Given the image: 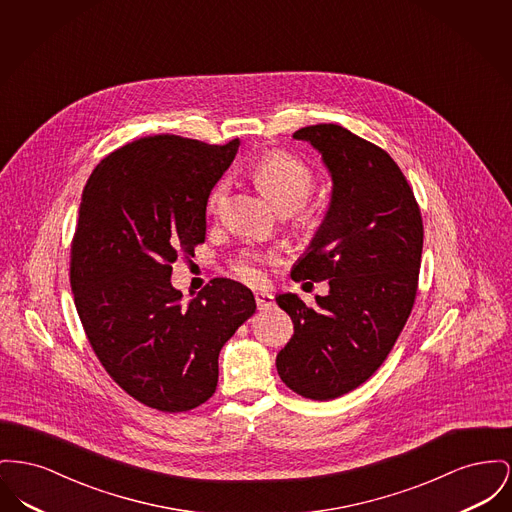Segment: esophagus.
Segmentation results:
<instances>
[{
	"label": "esophagus",
	"instance_id": "1",
	"mask_svg": "<svg viewBox=\"0 0 512 512\" xmlns=\"http://www.w3.org/2000/svg\"><path fill=\"white\" fill-rule=\"evenodd\" d=\"M255 301H257L259 309H269V307L274 305V298H272L271 294H267V292H257L255 294Z\"/></svg>",
	"mask_w": 512,
	"mask_h": 512
}]
</instances>
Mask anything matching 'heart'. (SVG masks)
<instances>
[{
  "label": "heart",
  "instance_id": "b5f03b06",
  "mask_svg": "<svg viewBox=\"0 0 512 512\" xmlns=\"http://www.w3.org/2000/svg\"><path fill=\"white\" fill-rule=\"evenodd\" d=\"M253 178L261 187V191L282 212H294L305 207L317 187L313 170L298 156L284 151L265 154L253 166ZM228 189L230 180L226 178L214 183L207 199L209 214H220L228 197ZM267 261H272V257H267L259 251H243L238 259H234L232 271L236 276H240L241 280L257 284L263 280V265Z\"/></svg>",
  "mask_w": 512,
  "mask_h": 512
}]
</instances>
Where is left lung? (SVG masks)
<instances>
[{
	"mask_svg": "<svg viewBox=\"0 0 512 512\" xmlns=\"http://www.w3.org/2000/svg\"><path fill=\"white\" fill-rule=\"evenodd\" d=\"M294 137L323 154L334 185L292 280H329L331 292L315 307L296 294L276 298L294 321L276 369L303 398L332 400L365 383L404 329L418 294L423 222L389 152L336 123L301 127Z\"/></svg>",
	"mask_w": 512,
	"mask_h": 512,
	"instance_id": "left-lung-1",
	"label": "left lung"
}]
</instances>
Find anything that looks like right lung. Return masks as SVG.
I'll return each instance as SVG.
<instances>
[{
    "label": "right lung",
    "instance_id": "right-lung-1",
    "mask_svg": "<svg viewBox=\"0 0 512 512\" xmlns=\"http://www.w3.org/2000/svg\"><path fill=\"white\" fill-rule=\"evenodd\" d=\"M240 141L141 137L110 152L85 185L69 282L96 358L123 391L160 412L209 400L218 354L257 309L249 288L212 278L181 305L178 255L207 234V199Z\"/></svg>",
    "mask_w": 512,
    "mask_h": 512
}]
</instances>
